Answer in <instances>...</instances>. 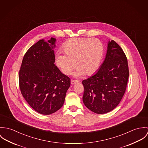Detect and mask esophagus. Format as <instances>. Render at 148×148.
Listing matches in <instances>:
<instances>
[{
    "label": "esophagus",
    "mask_w": 148,
    "mask_h": 148,
    "mask_svg": "<svg viewBox=\"0 0 148 148\" xmlns=\"http://www.w3.org/2000/svg\"><path fill=\"white\" fill-rule=\"evenodd\" d=\"M78 82H79L78 81H75V80L71 79V84L72 85H74V84H75L78 83Z\"/></svg>",
    "instance_id": "34e87169"
}]
</instances>
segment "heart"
Masks as SVG:
<instances>
[{
    "label": "heart",
    "mask_w": 148,
    "mask_h": 148,
    "mask_svg": "<svg viewBox=\"0 0 148 148\" xmlns=\"http://www.w3.org/2000/svg\"><path fill=\"white\" fill-rule=\"evenodd\" d=\"M66 53H57L56 65L65 74L71 73L76 62L77 68L73 73L74 77L91 75L95 73L100 65L104 48L102 43L95 38H71L63 46Z\"/></svg>",
    "instance_id": "obj_1"
}]
</instances>
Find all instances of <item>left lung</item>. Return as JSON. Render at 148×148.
Returning <instances> with one entry per match:
<instances>
[{
    "label": "left lung",
    "mask_w": 148,
    "mask_h": 148,
    "mask_svg": "<svg viewBox=\"0 0 148 148\" xmlns=\"http://www.w3.org/2000/svg\"><path fill=\"white\" fill-rule=\"evenodd\" d=\"M128 77L125 53L115 41H108L103 64L95 74L82 81L84 88V104L98 114L111 111L123 98Z\"/></svg>",
    "instance_id": "left-lung-1"
}]
</instances>
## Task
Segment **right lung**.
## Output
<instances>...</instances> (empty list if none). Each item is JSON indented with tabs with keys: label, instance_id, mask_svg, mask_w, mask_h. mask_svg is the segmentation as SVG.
<instances>
[{
	"label": "right lung",
	"instance_id": "1",
	"mask_svg": "<svg viewBox=\"0 0 148 148\" xmlns=\"http://www.w3.org/2000/svg\"><path fill=\"white\" fill-rule=\"evenodd\" d=\"M56 39H42L24 56L18 73L23 97L36 112L50 115L63 106L70 79L55 65Z\"/></svg>",
	"mask_w": 148,
	"mask_h": 148
}]
</instances>
